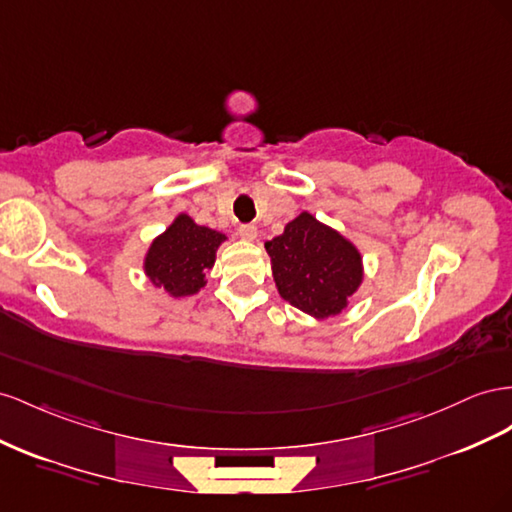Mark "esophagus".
<instances>
[{
  "label": "esophagus",
  "mask_w": 512,
  "mask_h": 512,
  "mask_svg": "<svg viewBox=\"0 0 512 512\" xmlns=\"http://www.w3.org/2000/svg\"><path fill=\"white\" fill-rule=\"evenodd\" d=\"M237 232H239V237H241V239H245V241H254V239H256V234H258V228H256L254 224H241V226L237 228Z\"/></svg>",
  "instance_id": "1"
}]
</instances>
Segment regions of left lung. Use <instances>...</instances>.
<instances>
[{
  "label": "left lung",
  "mask_w": 512,
  "mask_h": 512,
  "mask_svg": "<svg viewBox=\"0 0 512 512\" xmlns=\"http://www.w3.org/2000/svg\"><path fill=\"white\" fill-rule=\"evenodd\" d=\"M265 247L280 295L316 319L340 314L362 284V256L355 245L310 213L295 217Z\"/></svg>",
  "instance_id": "obj_1"
}]
</instances>
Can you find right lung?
<instances>
[{
	"label": "right lung",
	"instance_id": "obj_1",
	"mask_svg": "<svg viewBox=\"0 0 512 512\" xmlns=\"http://www.w3.org/2000/svg\"><path fill=\"white\" fill-rule=\"evenodd\" d=\"M222 232L193 224L189 215H178L174 224L157 237L146 254V275L174 297L193 295L206 284V271L215 265Z\"/></svg>",
	"mask_w": 512,
	"mask_h": 512
}]
</instances>
